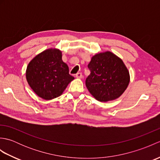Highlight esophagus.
<instances>
[{"label": "esophagus", "instance_id": "obj_1", "mask_svg": "<svg viewBox=\"0 0 160 160\" xmlns=\"http://www.w3.org/2000/svg\"><path fill=\"white\" fill-rule=\"evenodd\" d=\"M76 77L77 78H82V73H78L76 74Z\"/></svg>", "mask_w": 160, "mask_h": 160}]
</instances>
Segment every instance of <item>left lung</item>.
Listing matches in <instances>:
<instances>
[{
	"instance_id": "left-lung-1",
	"label": "left lung",
	"mask_w": 160,
	"mask_h": 160,
	"mask_svg": "<svg viewBox=\"0 0 160 160\" xmlns=\"http://www.w3.org/2000/svg\"><path fill=\"white\" fill-rule=\"evenodd\" d=\"M91 73L85 83L90 93L100 102L113 100L127 89L130 76L120 58L110 52L92 57L88 64Z\"/></svg>"
}]
</instances>
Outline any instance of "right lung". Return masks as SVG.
<instances>
[{
	"label": "right lung",
	"instance_id": "1",
	"mask_svg": "<svg viewBox=\"0 0 160 160\" xmlns=\"http://www.w3.org/2000/svg\"><path fill=\"white\" fill-rule=\"evenodd\" d=\"M26 78L33 91L47 100L60 96L74 79L62 60V53L55 49L44 51L32 60L27 68Z\"/></svg>",
	"mask_w": 160,
	"mask_h": 160
}]
</instances>
